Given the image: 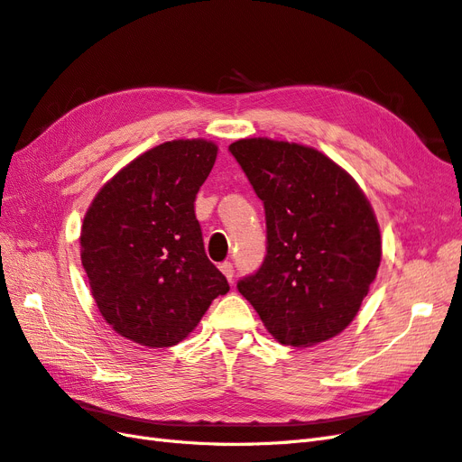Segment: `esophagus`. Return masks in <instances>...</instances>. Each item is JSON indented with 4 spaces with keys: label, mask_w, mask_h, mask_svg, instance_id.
I'll list each match as a JSON object with an SVG mask.
<instances>
[{
    "label": "esophagus",
    "mask_w": 462,
    "mask_h": 462,
    "mask_svg": "<svg viewBox=\"0 0 462 462\" xmlns=\"http://www.w3.org/2000/svg\"><path fill=\"white\" fill-rule=\"evenodd\" d=\"M219 270H221V273L227 277V282L231 283L233 282V273H235V270H233V263L231 262H223L221 265H219Z\"/></svg>",
    "instance_id": "34e87169"
}]
</instances>
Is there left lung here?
I'll use <instances>...</instances> for the list:
<instances>
[{
	"label": "left lung",
	"mask_w": 462,
	"mask_h": 462,
	"mask_svg": "<svg viewBox=\"0 0 462 462\" xmlns=\"http://www.w3.org/2000/svg\"><path fill=\"white\" fill-rule=\"evenodd\" d=\"M265 209L268 254L239 282L275 341L312 346L360 310L382 262L366 194L316 148L256 136L229 146Z\"/></svg>",
	"instance_id": "1"
}]
</instances>
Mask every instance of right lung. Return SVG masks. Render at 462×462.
I'll list each match as a JSON object with an SVG mask.
<instances>
[{"instance_id": "right-lung-1", "label": "right lung", "mask_w": 462, "mask_h": 462, "mask_svg": "<svg viewBox=\"0 0 462 462\" xmlns=\"http://www.w3.org/2000/svg\"><path fill=\"white\" fill-rule=\"evenodd\" d=\"M217 158L206 138L146 150L97 190L80 227V260L97 310L148 348L189 337L227 279L208 260L194 199Z\"/></svg>"}]
</instances>
